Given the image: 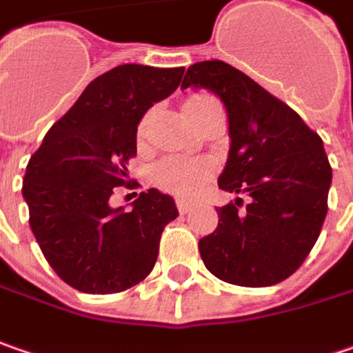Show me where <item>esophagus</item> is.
I'll return each instance as SVG.
<instances>
[{"mask_svg":"<svg viewBox=\"0 0 353 353\" xmlns=\"http://www.w3.org/2000/svg\"><path fill=\"white\" fill-rule=\"evenodd\" d=\"M176 205H177V211H179V213H188V211H192L193 203L192 201H188V199H181V197H177Z\"/></svg>","mask_w":353,"mask_h":353,"instance_id":"esophagus-1","label":"esophagus"}]
</instances>
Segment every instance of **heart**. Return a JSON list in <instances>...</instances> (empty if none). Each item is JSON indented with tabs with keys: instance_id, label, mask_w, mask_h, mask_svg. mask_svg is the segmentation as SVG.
<instances>
[{
	"instance_id": "heart-1",
	"label": "heart",
	"mask_w": 353,
	"mask_h": 353,
	"mask_svg": "<svg viewBox=\"0 0 353 353\" xmlns=\"http://www.w3.org/2000/svg\"><path fill=\"white\" fill-rule=\"evenodd\" d=\"M211 97L207 94H197L192 97L185 102V110L195 108L199 104H203ZM209 174V163L203 161H183V160H168L161 163L156 172V179L163 190L177 193V195H190L193 193Z\"/></svg>"
}]
</instances>
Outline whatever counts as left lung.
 <instances>
[{"mask_svg": "<svg viewBox=\"0 0 353 353\" xmlns=\"http://www.w3.org/2000/svg\"><path fill=\"white\" fill-rule=\"evenodd\" d=\"M221 99L231 148L219 188L241 193L199 241L207 270L237 286L283 283L312 251L328 213L332 168L322 138L288 104L223 61L192 65L181 88Z\"/></svg>", "mask_w": 353, "mask_h": 353, "instance_id": "8db88e82", "label": "left lung"}]
</instances>
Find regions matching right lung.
Here are the masks:
<instances>
[{
	"label": "right lung",
	"instance_id": "obj_1",
	"mask_svg": "<svg viewBox=\"0 0 353 353\" xmlns=\"http://www.w3.org/2000/svg\"><path fill=\"white\" fill-rule=\"evenodd\" d=\"M183 70L120 65L100 74L27 163L31 231L54 272L81 292H122L156 265L163 227L177 217L176 201L154 188L128 213L108 201L114 188L128 183L142 116L176 90Z\"/></svg>",
	"mask_w": 353,
	"mask_h": 353
}]
</instances>
